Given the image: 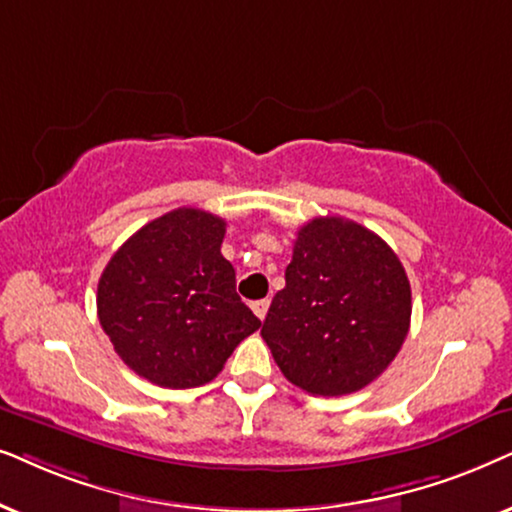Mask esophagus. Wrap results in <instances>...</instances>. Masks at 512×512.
Returning a JSON list of instances; mask_svg holds the SVG:
<instances>
[{
  "label": "esophagus",
  "mask_w": 512,
  "mask_h": 512,
  "mask_svg": "<svg viewBox=\"0 0 512 512\" xmlns=\"http://www.w3.org/2000/svg\"><path fill=\"white\" fill-rule=\"evenodd\" d=\"M269 299H257V302H252V311H255V316L264 320L267 318V311H269Z\"/></svg>",
  "instance_id": "esophagus-1"
}]
</instances>
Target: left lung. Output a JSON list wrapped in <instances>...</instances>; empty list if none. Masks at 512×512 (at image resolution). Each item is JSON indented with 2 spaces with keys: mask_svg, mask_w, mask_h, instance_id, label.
<instances>
[{
  "mask_svg": "<svg viewBox=\"0 0 512 512\" xmlns=\"http://www.w3.org/2000/svg\"><path fill=\"white\" fill-rule=\"evenodd\" d=\"M410 316V281L386 241L344 217H313L297 231L262 337L285 379L337 398L391 365Z\"/></svg>",
  "mask_w": 512,
  "mask_h": 512,
  "instance_id": "8db88e82",
  "label": "left lung"
}]
</instances>
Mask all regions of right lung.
Instances as JSON below:
<instances>
[{"mask_svg":"<svg viewBox=\"0 0 512 512\" xmlns=\"http://www.w3.org/2000/svg\"><path fill=\"white\" fill-rule=\"evenodd\" d=\"M227 222L177 208L135 231L98 281V318L119 358L163 388H194L222 372L260 327L222 257Z\"/></svg>","mask_w":512,"mask_h":512,"instance_id":"obj_1","label":"right lung"}]
</instances>
